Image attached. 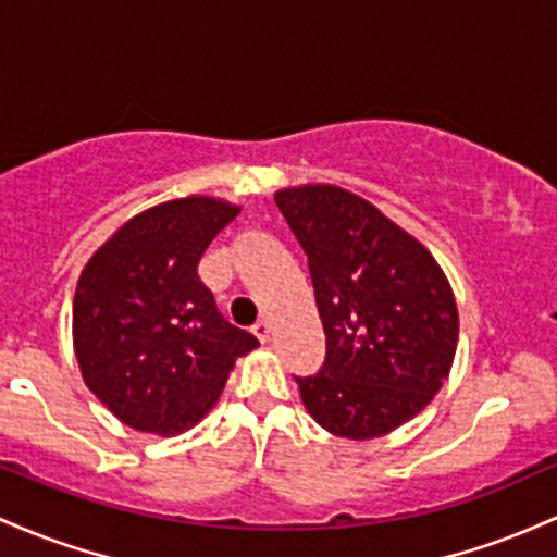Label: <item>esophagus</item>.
<instances>
[{
    "label": "esophagus",
    "instance_id": "1",
    "mask_svg": "<svg viewBox=\"0 0 557 557\" xmlns=\"http://www.w3.org/2000/svg\"><path fill=\"white\" fill-rule=\"evenodd\" d=\"M252 334L258 336L260 342H268V339H271V334H273V326H271V323H268V321H258V323H255V326H252Z\"/></svg>",
    "mask_w": 557,
    "mask_h": 557
}]
</instances>
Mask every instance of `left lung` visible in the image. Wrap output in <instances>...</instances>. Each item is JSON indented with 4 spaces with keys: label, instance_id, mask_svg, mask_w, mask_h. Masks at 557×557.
<instances>
[{
    "label": "left lung",
    "instance_id": "left-lung-1",
    "mask_svg": "<svg viewBox=\"0 0 557 557\" xmlns=\"http://www.w3.org/2000/svg\"><path fill=\"white\" fill-rule=\"evenodd\" d=\"M281 215L308 255L326 360L297 379L318 426L366 442L416 418L458 349L453 286L416 236L334 184L278 189Z\"/></svg>",
    "mask_w": 557,
    "mask_h": 557
}]
</instances>
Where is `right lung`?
Returning a JSON list of instances; mask_svg holds the SVG:
<instances>
[{
  "instance_id": "right-lung-1",
  "label": "right lung",
  "mask_w": 557,
  "mask_h": 557,
  "mask_svg": "<svg viewBox=\"0 0 557 557\" xmlns=\"http://www.w3.org/2000/svg\"><path fill=\"white\" fill-rule=\"evenodd\" d=\"M239 205L191 195L123 223L91 255L73 297V349L84 384L126 426L176 436L221 397L258 347L231 326L197 276L210 242Z\"/></svg>"
}]
</instances>
